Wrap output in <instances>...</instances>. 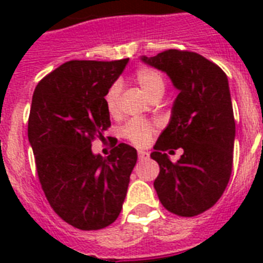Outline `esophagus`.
I'll list each match as a JSON object with an SVG mask.
<instances>
[{
  "mask_svg": "<svg viewBox=\"0 0 263 263\" xmlns=\"http://www.w3.org/2000/svg\"><path fill=\"white\" fill-rule=\"evenodd\" d=\"M138 157H139V161H146L150 158V153L144 152V150H139L138 152Z\"/></svg>",
  "mask_w": 263,
  "mask_h": 263,
  "instance_id": "esophagus-1",
  "label": "esophagus"
}]
</instances>
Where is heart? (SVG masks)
I'll return each instance as SVG.
<instances>
[{"label": "heart", "instance_id": "obj_1", "mask_svg": "<svg viewBox=\"0 0 263 263\" xmlns=\"http://www.w3.org/2000/svg\"><path fill=\"white\" fill-rule=\"evenodd\" d=\"M134 79L139 87L143 90V92L152 99L156 95H162L165 90V80L164 76L161 75L154 68L142 67L135 72ZM119 97H120V87L119 84H113L106 95H105V103H106L107 111L110 115H116L119 109ZM154 131V125L148 121H140L135 120L128 123L123 129V135L127 138L129 142H132L136 146H144L150 142L152 134Z\"/></svg>", "mask_w": 263, "mask_h": 263}]
</instances>
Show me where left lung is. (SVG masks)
I'll list each match as a JSON object with an SVG mask.
<instances>
[{
	"instance_id": "8db88e82",
	"label": "left lung",
	"mask_w": 263,
	"mask_h": 263,
	"mask_svg": "<svg viewBox=\"0 0 263 263\" xmlns=\"http://www.w3.org/2000/svg\"><path fill=\"white\" fill-rule=\"evenodd\" d=\"M140 61L166 73L179 91L152 153L160 165L157 195L171 213L198 216L220 199L232 172L236 129L228 78L192 51L171 49ZM179 147L184 153L173 164L164 152Z\"/></svg>"
}]
</instances>
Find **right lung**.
Listing matches in <instances>:
<instances>
[{
  "label": "right lung",
  "mask_w": 263,
  "mask_h": 263,
  "mask_svg": "<svg viewBox=\"0 0 263 263\" xmlns=\"http://www.w3.org/2000/svg\"><path fill=\"white\" fill-rule=\"evenodd\" d=\"M129 59L68 61L35 87L28 142L49 203L65 222L95 231L115 222L123 209L138 153L120 143L110 156L91 150L110 127L105 95Z\"/></svg>",
  "instance_id": "obj_1"
}]
</instances>
